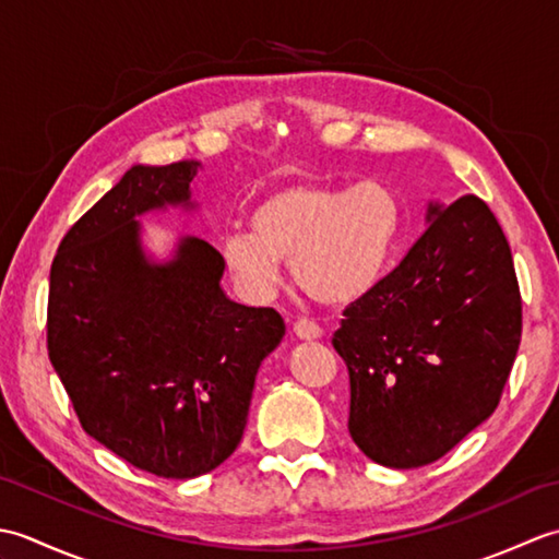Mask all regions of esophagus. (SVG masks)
<instances>
[{
	"mask_svg": "<svg viewBox=\"0 0 559 559\" xmlns=\"http://www.w3.org/2000/svg\"><path fill=\"white\" fill-rule=\"evenodd\" d=\"M293 334L302 341H317L322 338V329H319V324L310 322V319H298V322L293 324Z\"/></svg>",
	"mask_w": 559,
	"mask_h": 559,
	"instance_id": "34e87169",
	"label": "esophagus"
}]
</instances>
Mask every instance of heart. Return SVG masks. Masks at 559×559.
<instances>
[{
    "label": "heart",
    "mask_w": 559,
    "mask_h": 559,
    "mask_svg": "<svg viewBox=\"0 0 559 559\" xmlns=\"http://www.w3.org/2000/svg\"><path fill=\"white\" fill-rule=\"evenodd\" d=\"M401 223V201L382 182H283L249 211V230L221 237V254L249 298H269L281 283V261H293L312 300L346 307L382 278Z\"/></svg>",
    "instance_id": "heart-1"
}]
</instances>
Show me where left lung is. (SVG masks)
I'll use <instances>...</instances> for the list:
<instances>
[{"label": "left lung", "mask_w": 559, "mask_h": 559, "mask_svg": "<svg viewBox=\"0 0 559 559\" xmlns=\"http://www.w3.org/2000/svg\"><path fill=\"white\" fill-rule=\"evenodd\" d=\"M406 259L346 307L348 432L367 459L418 468L495 413L521 341L512 249L483 199L430 201Z\"/></svg>", "instance_id": "1"}]
</instances>
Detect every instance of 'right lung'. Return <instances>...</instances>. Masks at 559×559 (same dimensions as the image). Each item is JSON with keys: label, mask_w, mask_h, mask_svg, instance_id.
Instances as JSON below:
<instances>
[{"label": "right lung", "mask_w": 559, "mask_h": 559, "mask_svg": "<svg viewBox=\"0 0 559 559\" xmlns=\"http://www.w3.org/2000/svg\"><path fill=\"white\" fill-rule=\"evenodd\" d=\"M201 163L132 165L71 225L50 269L47 350L81 427L160 478L204 476L237 449L259 365L286 324L225 295V261L180 235L153 254L141 216L194 213Z\"/></svg>", "instance_id": "1"}]
</instances>
